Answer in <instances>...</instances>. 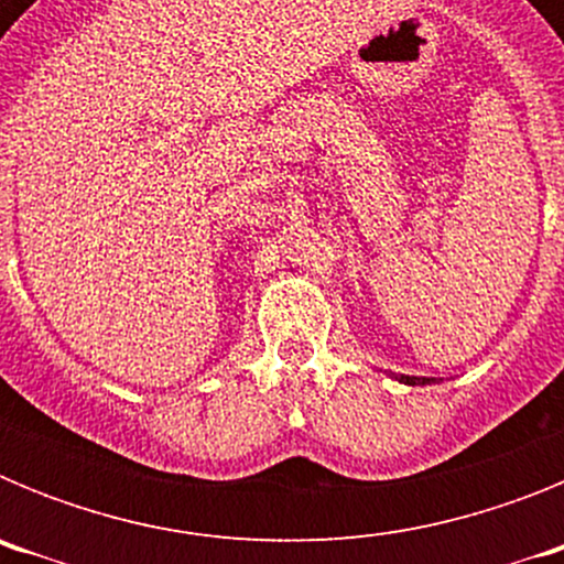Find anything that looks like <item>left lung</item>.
<instances>
[{"instance_id": "obj_1", "label": "left lung", "mask_w": 564, "mask_h": 564, "mask_svg": "<svg viewBox=\"0 0 564 564\" xmlns=\"http://www.w3.org/2000/svg\"><path fill=\"white\" fill-rule=\"evenodd\" d=\"M398 381H401V383H410V387H415V383H430V381H435V378H417V376H401V378H398Z\"/></svg>"}]
</instances>
